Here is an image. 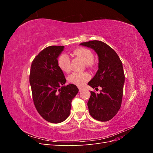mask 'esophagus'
Wrapping results in <instances>:
<instances>
[{"label":"esophagus","mask_w":153,"mask_h":153,"mask_svg":"<svg viewBox=\"0 0 153 153\" xmlns=\"http://www.w3.org/2000/svg\"><path fill=\"white\" fill-rule=\"evenodd\" d=\"M78 90H79V91L80 92V91H82L83 90V89H82V88H81V87H79V88H78Z\"/></svg>","instance_id":"obj_1"}]
</instances>
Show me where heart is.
I'll list each match as a JSON object with an SVG mask.
<instances>
[{
    "label": "heart",
    "mask_w": 153,
    "mask_h": 153,
    "mask_svg": "<svg viewBox=\"0 0 153 153\" xmlns=\"http://www.w3.org/2000/svg\"><path fill=\"white\" fill-rule=\"evenodd\" d=\"M73 55L80 58L84 61L87 67H91L94 64V55L92 51L87 48H78L73 52ZM57 66L64 73H69L71 71L70 58L66 53H62L57 59ZM91 75L87 72H74L68 78V82L78 86H83L90 80Z\"/></svg>",
    "instance_id": "1"
}]
</instances>
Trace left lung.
<instances>
[{"instance_id": "left-lung-1", "label": "left lung", "mask_w": 153, "mask_h": 153, "mask_svg": "<svg viewBox=\"0 0 153 153\" xmlns=\"http://www.w3.org/2000/svg\"><path fill=\"white\" fill-rule=\"evenodd\" d=\"M80 45L95 50L99 57V69L88 83L93 89L101 87L100 93L91 91L87 106L91 116L100 121L112 119L121 108L124 73L123 64L114 49L103 41L93 40Z\"/></svg>"}]
</instances>
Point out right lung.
<instances>
[{
  "label": "right lung",
  "instance_id": "add662e5",
  "mask_svg": "<svg viewBox=\"0 0 153 153\" xmlns=\"http://www.w3.org/2000/svg\"><path fill=\"white\" fill-rule=\"evenodd\" d=\"M64 46H50L32 61L29 82L35 107L45 120L61 123L70 114L72 100L78 92L74 84L64 85L66 79L57 66Z\"/></svg>",
  "mask_w": 153,
  "mask_h": 153
}]
</instances>
